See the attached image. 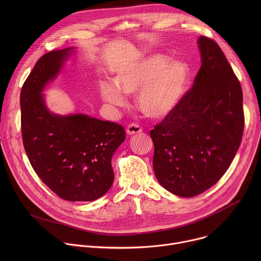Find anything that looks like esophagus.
I'll return each instance as SVG.
<instances>
[{
    "instance_id": "obj_1",
    "label": "esophagus",
    "mask_w": 261,
    "mask_h": 261,
    "mask_svg": "<svg viewBox=\"0 0 261 261\" xmlns=\"http://www.w3.org/2000/svg\"><path fill=\"white\" fill-rule=\"evenodd\" d=\"M141 131H142V129L140 128V126L137 125V124H134V123L131 124V125H129V126L127 127V130H126V132H127L128 135L139 134V133H141Z\"/></svg>"
}]
</instances>
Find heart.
Masks as SVG:
<instances>
[{
    "label": "heart",
    "mask_w": 261,
    "mask_h": 261,
    "mask_svg": "<svg viewBox=\"0 0 261 261\" xmlns=\"http://www.w3.org/2000/svg\"><path fill=\"white\" fill-rule=\"evenodd\" d=\"M161 54L143 57L122 70L115 84L101 82L99 93L108 105L120 108L127 104L126 95L137 94V106L151 119H162L178 106L187 91L190 69L182 61H172Z\"/></svg>",
    "instance_id": "b5f03b06"
}]
</instances>
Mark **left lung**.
I'll list each match as a JSON object with an SVG mask.
<instances>
[{
    "label": "left lung",
    "mask_w": 261,
    "mask_h": 261,
    "mask_svg": "<svg viewBox=\"0 0 261 261\" xmlns=\"http://www.w3.org/2000/svg\"><path fill=\"white\" fill-rule=\"evenodd\" d=\"M197 43L201 67L193 87L150 132L155 175L180 197L204 192L226 172L245 124L242 87L225 55L204 36Z\"/></svg>",
    "instance_id": "8db88e82"
}]
</instances>
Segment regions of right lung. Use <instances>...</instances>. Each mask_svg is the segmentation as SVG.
Here are the masks:
<instances>
[{
	"label": "right lung",
	"mask_w": 261,
	"mask_h": 261,
	"mask_svg": "<svg viewBox=\"0 0 261 261\" xmlns=\"http://www.w3.org/2000/svg\"><path fill=\"white\" fill-rule=\"evenodd\" d=\"M74 49L49 51L36 63L20 93L21 134L32 167L51 191L68 201H93L114 182L111 158L126 134L113 122L48 109L43 90Z\"/></svg>",
	"instance_id": "add662e5"
}]
</instances>
